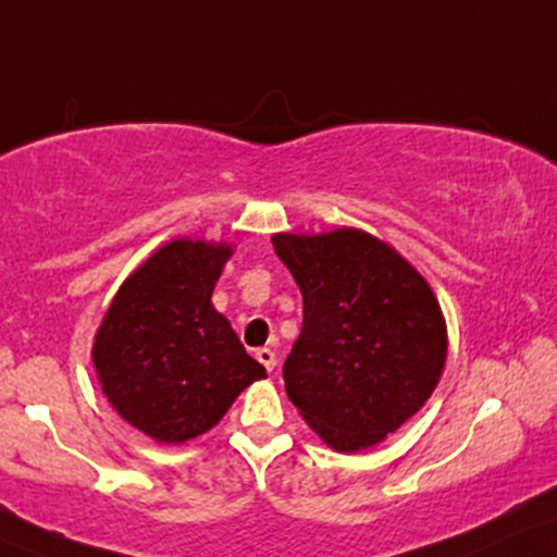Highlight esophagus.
<instances>
[{"mask_svg":"<svg viewBox=\"0 0 557 557\" xmlns=\"http://www.w3.org/2000/svg\"><path fill=\"white\" fill-rule=\"evenodd\" d=\"M257 360L264 364L267 370H274V364H277V355H274V349H270V347H262V349H257Z\"/></svg>","mask_w":557,"mask_h":557,"instance_id":"obj_1","label":"esophagus"}]
</instances>
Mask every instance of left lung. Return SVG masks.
<instances>
[{"mask_svg": "<svg viewBox=\"0 0 557 557\" xmlns=\"http://www.w3.org/2000/svg\"><path fill=\"white\" fill-rule=\"evenodd\" d=\"M302 293L285 391L336 453L375 447L432 396L447 323L432 287L391 244L360 228L274 234Z\"/></svg>", "mask_w": 557, "mask_h": 557, "instance_id": "8db88e82", "label": "left lung"}]
</instances>
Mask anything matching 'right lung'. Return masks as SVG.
Listing matches in <instances>:
<instances>
[{
  "mask_svg": "<svg viewBox=\"0 0 557 557\" xmlns=\"http://www.w3.org/2000/svg\"><path fill=\"white\" fill-rule=\"evenodd\" d=\"M228 242L172 238L136 267L91 344L104 398L159 445H182L226 417L238 393L267 377L210 302Z\"/></svg>",
  "mask_w": 557,
  "mask_h": 557,
  "instance_id": "obj_1",
  "label": "right lung"
}]
</instances>
